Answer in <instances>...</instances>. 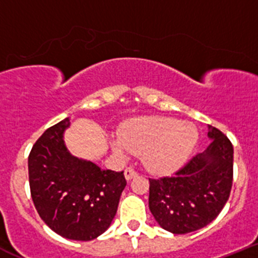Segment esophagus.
Listing matches in <instances>:
<instances>
[{
    "instance_id": "1",
    "label": "esophagus",
    "mask_w": 258,
    "mask_h": 258,
    "mask_svg": "<svg viewBox=\"0 0 258 258\" xmlns=\"http://www.w3.org/2000/svg\"><path fill=\"white\" fill-rule=\"evenodd\" d=\"M137 172L135 171V170H132V169H126L124 170V177H126V180H131V179H134V177H136L137 176Z\"/></svg>"
}]
</instances>
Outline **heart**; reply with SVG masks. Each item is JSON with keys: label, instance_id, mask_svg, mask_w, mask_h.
<instances>
[{"label": "heart", "instance_id": "heart-1", "mask_svg": "<svg viewBox=\"0 0 258 258\" xmlns=\"http://www.w3.org/2000/svg\"><path fill=\"white\" fill-rule=\"evenodd\" d=\"M119 141H112L114 154L142 155L147 169L167 174L181 166L194 150L198 132L191 124L167 117L134 119L119 130Z\"/></svg>", "mask_w": 258, "mask_h": 258}]
</instances>
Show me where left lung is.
I'll use <instances>...</instances> for the list:
<instances>
[{
	"label": "left lung",
	"instance_id": "left-lung-1",
	"mask_svg": "<svg viewBox=\"0 0 258 258\" xmlns=\"http://www.w3.org/2000/svg\"><path fill=\"white\" fill-rule=\"evenodd\" d=\"M207 150L171 176L150 180L149 208L160 227L185 234L208 226L229 198L233 181V146L213 126Z\"/></svg>",
	"mask_w": 258,
	"mask_h": 258
}]
</instances>
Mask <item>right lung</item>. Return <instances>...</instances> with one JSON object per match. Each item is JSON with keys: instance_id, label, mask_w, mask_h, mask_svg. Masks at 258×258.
Instances as JSON below:
<instances>
[{"instance_id": "1", "label": "right lung", "mask_w": 258, "mask_h": 258, "mask_svg": "<svg viewBox=\"0 0 258 258\" xmlns=\"http://www.w3.org/2000/svg\"><path fill=\"white\" fill-rule=\"evenodd\" d=\"M66 118L47 128L29 155L31 198L40 218L59 236L92 241L108 229L126 186L123 171L103 170L67 149Z\"/></svg>"}]
</instances>
